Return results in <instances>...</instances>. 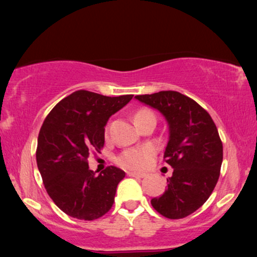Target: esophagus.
Masks as SVG:
<instances>
[{
  "label": "esophagus",
  "mask_w": 257,
  "mask_h": 257,
  "mask_svg": "<svg viewBox=\"0 0 257 257\" xmlns=\"http://www.w3.org/2000/svg\"><path fill=\"white\" fill-rule=\"evenodd\" d=\"M128 174L129 176H133V178H146L147 176V174L146 173H138V172H128L126 173Z\"/></svg>",
  "instance_id": "esophagus-1"
}]
</instances>
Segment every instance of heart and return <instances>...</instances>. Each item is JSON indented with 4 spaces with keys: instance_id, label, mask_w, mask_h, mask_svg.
Masks as SVG:
<instances>
[{
    "instance_id": "obj_1",
    "label": "heart",
    "mask_w": 257,
    "mask_h": 257,
    "mask_svg": "<svg viewBox=\"0 0 257 257\" xmlns=\"http://www.w3.org/2000/svg\"><path fill=\"white\" fill-rule=\"evenodd\" d=\"M152 111L147 110V108H141V110L137 111V113L134 114L135 123L138 124V122L141 118L147 116H152ZM153 156V150L151 147H138V149H131L126 150L118 157V163L122 167L129 168V169H141V168H145L147 164L150 163Z\"/></svg>"
}]
</instances>
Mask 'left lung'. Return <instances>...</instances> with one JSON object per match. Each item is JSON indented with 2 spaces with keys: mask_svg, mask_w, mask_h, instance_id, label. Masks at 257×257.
Listing matches in <instances>:
<instances>
[{
  "mask_svg": "<svg viewBox=\"0 0 257 257\" xmlns=\"http://www.w3.org/2000/svg\"><path fill=\"white\" fill-rule=\"evenodd\" d=\"M135 98L161 112L169 125L164 162L174 172L166 192L151 204L168 219L188 216L204 204L219 180L223 151L216 125L202 106L179 91Z\"/></svg>",
  "mask_w": 257,
  "mask_h": 257,
  "instance_id": "left-lung-1",
  "label": "left lung"
}]
</instances>
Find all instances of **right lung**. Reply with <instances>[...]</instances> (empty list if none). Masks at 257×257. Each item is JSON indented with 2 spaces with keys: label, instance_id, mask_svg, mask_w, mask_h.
<instances>
[{
  "label": "right lung",
  "instance_id": "add662e5",
  "mask_svg": "<svg viewBox=\"0 0 257 257\" xmlns=\"http://www.w3.org/2000/svg\"><path fill=\"white\" fill-rule=\"evenodd\" d=\"M132 99L77 90L59 101L44 119L37 140V167L47 193L69 216L91 221L112 208L125 173L111 166L96 175L88 167V157L104 147L108 118Z\"/></svg>",
  "mask_w": 257,
  "mask_h": 257
}]
</instances>
